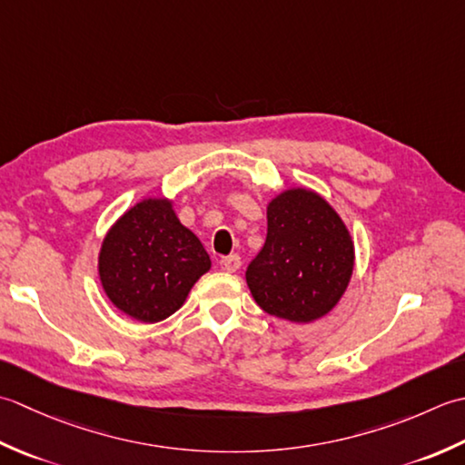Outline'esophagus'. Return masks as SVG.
Returning <instances> with one entry per match:
<instances>
[{"mask_svg":"<svg viewBox=\"0 0 465 465\" xmlns=\"http://www.w3.org/2000/svg\"><path fill=\"white\" fill-rule=\"evenodd\" d=\"M221 267L226 272H236L241 269V257H239V254H231V257H224L221 261Z\"/></svg>","mask_w":465,"mask_h":465,"instance_id":"obj_1","label":"esophagus"}]
</instances>
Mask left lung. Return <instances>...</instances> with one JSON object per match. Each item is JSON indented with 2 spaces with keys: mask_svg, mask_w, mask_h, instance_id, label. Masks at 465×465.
Instances as JSON below:
<instances>
[{
  "mask_svg": "<svg viewBox=\"0 0 465 465\" xmlns=\"http://www.w3.org/2000/svg\"><path fill=\"white\" fill-rule=\"evenodd\" d=\"M355 267V244L319 193L292 186L267 204V241L246 269L257 305L291 323H312L337 307Z\"/></svg>",
  "mask_w": 465,
  "mask_h": 465,
  "instance_id": "obj_1",
  "label": "left lung"
}]
</instances>
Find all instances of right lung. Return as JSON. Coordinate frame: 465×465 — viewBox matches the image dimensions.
<instances>
[{
  "label": "right lung",
  "instance_id": "add662e5",
  "mask_svg": "<svg viewBox=\"0 0 465 465\" xmlns=\"http://www.w3.org/2000/svg\"><path fill=\"white\" fill-rule=\"evenodd\" d=\"M211 264L198 236L178 221L174 201L150 196L110 226L98 252V277L118 311L140 323H158L184 305Z\"/></svg>",
  "mask_w": 465,
  "mask_h": 465
}]
</instances>
